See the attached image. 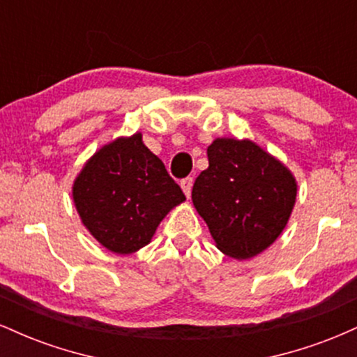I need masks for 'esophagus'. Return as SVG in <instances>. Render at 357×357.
<instances>
[{
  "label": "esophagus",
  "mask_w": 357,
  "mask_h": 357,
  "mask_svg": "<svg viewBox=\"0 0 357 357\" xmlns=\"http://www.w3.org/2000/svg\"><path fill=\"white\" fill-rule=\"evenodd\" d=\"M181 188H183L184 195H186L188 198H190V196H191V190H192V178H191V176H188V178L181 179Z\"/></svg>",
  "instance_id": "1"
}]
</instances>
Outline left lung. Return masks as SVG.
I'll return each instance as SVG.
<instances>
[{
	"instance_id": "8db88e82",
	"label": "left lung",
	"mask_w": 357,
	"mask_h": 357,
	"mask_svg": "<svg viewBox=\"0 0 357 357\" xmlns=\"http://www.w3.org/2000/svg\"><path fill=\"white\" fill-rule=\"evenodd\" d=\"M196 178L192 204L225 255L247 260L285 228L297 196L292 173L255 142L216 139Z\"/></svg>"
}]
</instances>
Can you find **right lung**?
Instances as JSON below:
<instances>
[{"label":"right lung","mask_w":357,"mask_h":357,"mask_svg":"<svg viewBox=\"0 0 357 357\" xmlns=\"http://www.w3.org/2000/svg\"><path fill=\"white\" fill-rule=\"evenodd\" d=\"M184 199L139 132L97 151L73 183L82 223L99 243L122 255L146 247L167 211Z\"/></svg>","instance_id":"right-lung-1"}]
</instances>
